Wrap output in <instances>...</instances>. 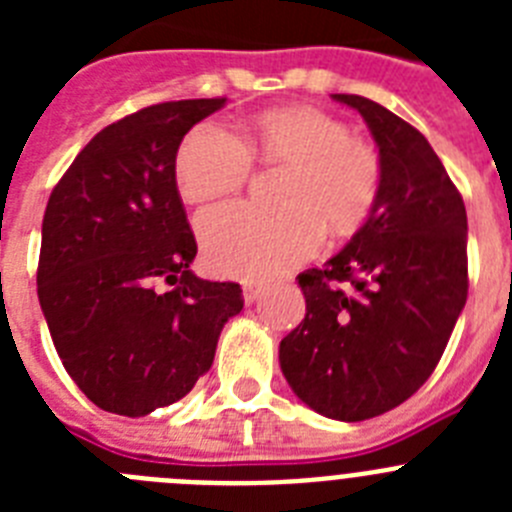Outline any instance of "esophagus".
<instances>
[{"label":"esophagus","mask_w":512,"mask_h":512,"mask_svg":"<svg viewBox=\"0 0 512 512\" xmlns=\"http://www.w3.org/2000/svg\"><path fill=\"white\" fill-rule=\"evenodd\" d=\"M261 292H264V287H261L259 282H246V284H243V300H246L248 305H253V302L259 300Z\"/></svg>","instance_id":"1"}]
</instances>
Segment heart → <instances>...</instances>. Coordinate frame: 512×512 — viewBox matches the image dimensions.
I'll return each mask as SVG.
<instances>
[{
    "instance_id": "1",
    "label": "heart",
    "mask_w": 512,
    "mask_h": 512,
    "mask_svg": "<svg viewBox=\"0 0 512 512\" xmlns=\"http://www.w3.org/2000/svg\"><path fill=\"white\" fill-rule=\"evenodd\" d=\"M287 166L279 182L282 207H212L197 220L210 269L225 277L264 279L318 251L323 228L343 235L372 215L384 166L377 148L351 135L328 112L289 107L259 115L248 143L220 122H200L176 151V187L187 202H210L246 184L253 156Z\"/></svg>"
}]
</instances>
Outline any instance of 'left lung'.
<instances>
[{
	"mask_svg": "<svg viewBox=\"0 0 512 512\" xmlns=\"http://www.w3.org/2000/svg\"><path fill=\"white\" fill-rule=\"evenodd\" d=\"M382 156L372 215L320 269L302 271L305 320L279 343L289 387L333 420L374 418L423 387L467 302V210L423 133L359 94Z\"/></svg>",
	"mask_w": 512,
	"mask_h": 512,
	"instance_id": "1",
	"label": "left lung"
}]
</instances>
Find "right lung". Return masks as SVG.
<instances>
[{
    "label": "right lung",
    "instance_id": "add662e5",
    "mask_svg": "<svg viewBox=\"0 0 512 512\" xmlns=\"http://www.w3.org/2000/svg\"><path fill=\"white\" fill-rule=\"evenodd\" d=\"M223 104L179 99L112 122L45 207L40 307L69 377L107 413L143 418L182 400L243 310L241 284L189 269L197 241L174 176L184 135Z\"/></svg>",
    "mask_w": 512,
    "mask_h": 512
}]
</instances>
